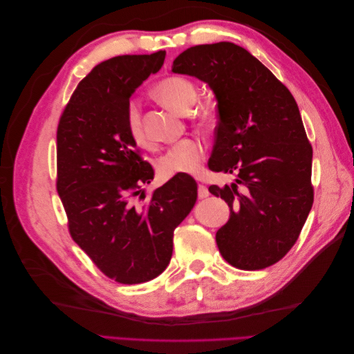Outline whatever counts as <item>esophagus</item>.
I'll return each mask as SVG.
<instances>
[{
    "label": "esophagus",
    "mask_w": 354,
    "mask_h": 354,
    "mask_svg": "<svg viewBox=\"0 0 354 354\" xmlns=\"http://www.w3.org/2000/svg\"><path fill=\"white\" fill-rule=\"evenodd\" d=\"M198 196H199L201 199L209 196V192H208L207 186H203V185H199V186H198Z\"/></svg>",
    "instance_id": "1"
}]
</instances>
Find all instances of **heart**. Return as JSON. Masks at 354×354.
<instances>
[{
	"mask_svg": "<svg viewBox=\"0 0 354 354\" xmlns=\"http://www.w3.org/2000/svg\"><path fill=\"white\" fill-rule=\"evenodd\" d=\"M155 97L165 103L177 112L187 113L194 108L198 99V90L195 84L185 77H168L160 81L155 90ZM196 120L202 125H211L214 122V112L209 108H199L196 111ZM127 131L137 145H146L147 137L142 121V111L137 102H131L127 108L125 115ZM207 146L199 137H187L171 146L159 158L158 169L165 178L176 174H195L199 171Z\"/></svg>",
	"mask_w": 354,
	"mask_h": 354,
	"instance_id": "1",
	"label": "heart"
}]
</instances>
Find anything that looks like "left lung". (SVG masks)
Here are the masks:
<instances>
[{
  "instance_id": "left-lung-1",
  "label": "left lung",
  "mask_w": 354,
  "mask_h": 354,
  "mask_svg": "<svg viewBox=\"0 0 354 354\" xmlns=\"http://www.w3.org/2000/svg\"><path fill=\"white\" fill-rule=\"evenodd\" d=\"M173 72L195 77L216 94L218 125L208 168L238 174L209 186L230 218L216 234L223 259L260 270L292 248L313 205V149L292 94L250 51L233 42L190 47Z\"/></svg>"
}]
</instances>
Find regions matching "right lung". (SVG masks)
Wrapping results in <instances>:
<instances>
[{
    "mask_svg": "<svg viewBox=\"0 0 354 354\" xmlns=\"http://www.w3.org/2000/svg\"><path fill=\"white\" fill-rule=\"evenodd\" d=\"M164 60L165 51H156L99 63L78 84L57 127L56 185L71 236L106 276L125 285L167 269L174 229L198 198L196 181L176 174L147 203L136 202L155 173L136 151L125 115L136 88Z\"/></svg>",
    "mask_w": 354,
    "mask_h": 354,
    "instance_id": "obj_1",
    "label": "right lung"
}]
</instances>
